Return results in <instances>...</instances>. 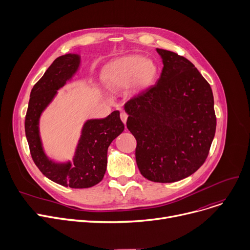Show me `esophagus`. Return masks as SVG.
<instances>
[{"label":"esophagus","instance_id":"34e87169","mask_svg":"<svg viewBox=\"0 0 250 250\" xmlns=\"http://www.w3.org/2000/svg\"><path fill=\"white\" fill-rule=\"evenodd\" d=\"M121 118H122L123 123L125 125L126 124V120H127V114L125 112H122L121 113Z\"/></svg>","mask_w":250,"mask_h":250}]
</instances>
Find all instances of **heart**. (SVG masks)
I'll return each mask as SVG.
<instances>
[{
	"label": "heart",
	"instance_id": "b5f03b06",
	"mask_svg": "<svg viewBox=\"0 0 250 250\" xmlns=\"http://www.w3.org/2000/svg\"><path fill=\"white\" fill-rule=\"evenodd\" d=\"M158 69L155 62L142 56L125 58L105 70L103 80L111 89L127 87L134 81L139 89L150 87L156 80Z\"/></svg>",
	"mask_w": 250,
	"mask_h": 250
}]
</instances>
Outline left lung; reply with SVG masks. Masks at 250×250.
<instances>
[{
  "label": "left lung",
  "instance_id": "left-lung-1",
  "mask_svg": "<svg viewBox=\"0 0 250 250\" xmlns=\"http://www.w3.org/2000/svg\"><path fill=\"white\" fill-rule=\"evenodd\" d=\"M163 62L157 83L125 104L126 126L137 140L141 174L154 182H175L206 161L216 133L212 88L193 63L156 48Z\"/></svg>",
  "mask_w": 250,
  "mask_h": 250
}]
</instances>
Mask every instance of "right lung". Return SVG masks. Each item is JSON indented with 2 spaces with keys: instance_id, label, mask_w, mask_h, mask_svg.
I'll return each instance as SVG.
<instances>
[{
  "instance_id": "obj_1",
  "label": "right lung",
  "mask_w": 250,
  "mask_h": 250,
  "mask_svg": "<svg viewBox=\"0 0 250 250\" xmlns=\"http://www.w3.org/2000/svg\"><path fill=\"white\" fill-rule=\"evenodd\" d=\"M80 62L81 57L77 54L56 59L33 86L25 117V135L35 165L51 181L72 188H91L102 180L106 171L108 147L125 129L120 111L114 110L105 118L85 122L73 163L56 162L46 156L39 134V118L54 100L58 90L72 80Z\"/></svg>"
}]
</instances>
